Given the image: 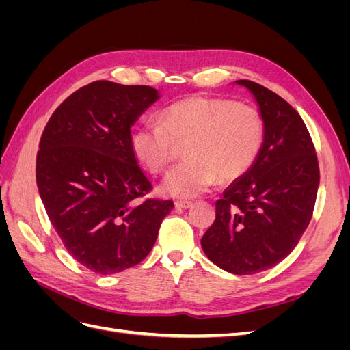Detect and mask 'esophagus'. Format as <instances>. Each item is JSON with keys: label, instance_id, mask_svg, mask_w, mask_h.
I'll return each mask as SVG.
<instances>
[{"label": "esophagus", "instance_id": "34e87169", "mask_svg": "<svg viewBox=\"0 0 350 350\" xmlns=\"http://www.w3.org/2000/svg\"><path fill=\"white\" fill-rule=\"evenodd\" d=\"M175 207L185 210V208L193 207V203H191V201H175Z\"/></svg>", "mask_w": 350, "mask_h": 350}]
</instances>
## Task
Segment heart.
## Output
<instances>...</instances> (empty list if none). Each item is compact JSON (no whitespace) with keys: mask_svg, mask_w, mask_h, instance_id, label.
Listing matches in <instances>:
<instances>
[{"mask_svg":"<svg viewBox=\"0 0 350 350\" xmlns=\"http://www.w3.org/2000/svg\"><path fill=\"white\" fill-rule=\"evenodd\" d=\"M264 140L260 112L229 99L191 96L178 100L133 131L134 156L153 174L163 172L176 143H187V161L162 181L161 193L193 198L216 183L234 181L256 162Z\"/></svg>","mask_w":350,"mask_h":350,"instance_id":"1","label":"heart"}]
</instances>
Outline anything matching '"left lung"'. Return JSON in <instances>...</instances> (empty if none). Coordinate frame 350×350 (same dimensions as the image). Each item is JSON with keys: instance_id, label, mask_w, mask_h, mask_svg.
Returning <instances> with one entry per match:
<instances>
[{"instance_id": "1", "label": "left lung", "mask_w": 350, "mask_h": 350, "mask_svg": "<svg viewBox=\"0 0 350 350\" xmlns=\"http://www.w3.org/2000/svg\"><path fill=\"white\" fill-rule=\"evenodd\" d=\"M264 122L256 162L216 201V219L201 238L211 262L234 274H254L286 258L308 226L320 169L311 135L291 105L250 80Z\"/></svg>"}]
</instances>
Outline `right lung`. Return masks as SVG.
I'll return each instance as SVG.
<instances>
[{"instance_id":"add662e5","label":"right lung","mask_w":350,"mask_h":350,"mask_svg":"<svg viewBox=\"0 0 350 350\" xmlns=\"http://www.w3.org/2000/svg\"><path fill=\"white\" fill-rule=\"evenodd\" d=\"M159 98L150 86L93 81L59 105L42 134V203L67 251L94 273L143 261L174 208L171 200L137 201L152 184L133 153L131 126Z\"/></svg>"}]
</instances>
